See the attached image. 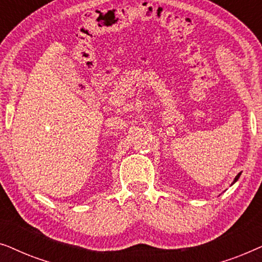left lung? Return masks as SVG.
<instances>
[{
	"mask_svg": "<svg viewBox=\"0 0 262 262\" xmlns=\"http://www.w3.org/2000/svg\"><path fill=\"white\" fill-rule=\"evenodd\" d=\"M239 175H241V173H238L237 175H236V178H235V180H234V182H236L238 180V178H239ZM234 182H232V184H234Z\"/></svg>",
	"mask_w": 262,
	"mask_h": 262,
	"instance_id": "8db88e82",
	"label": "left lung"
}]
</instances>
